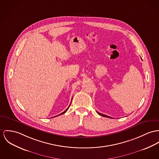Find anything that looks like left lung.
<instances>
[{
    "label": "left lung",
    "mask_w": 159,
    "mask_h": 159,
    "mask_svg": "<svg viewBox=\"0 0 159 159\" xmlns=\"http://www.w3.org/2000/svg\"><path fill=\"white\" fill-rule=\"evenodd\" d=\"M98 114H99V115H100V116H103V117H108V118H112V117H109V116H107V115H105V114H101V113H99V112H97Z\"/></svg>",
    "instance_id": "obj_1"
}]
</instances>
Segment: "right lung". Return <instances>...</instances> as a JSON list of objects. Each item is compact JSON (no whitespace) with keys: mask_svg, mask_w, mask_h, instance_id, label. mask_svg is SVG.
<instances>
[{"mask_svg":"<svg viewBox=\"0 0 159 159\" xmlns=\"http://www.w3.org/2000/svg\"><path fill=\"white\" fill-rule=\"evenodd\" d=\"M70 104H71V103H70ZM70 105H69V107H68V108H67V109H66V110H65V111H63V112H61V114H59V115H61V114H64V113H65V112H66V111H67V110H68V108H70Z\"/></svg>","mask_w":159,"mask_h":159,"instance_id":"add662e5","label":"right lung"}]
</instances>
